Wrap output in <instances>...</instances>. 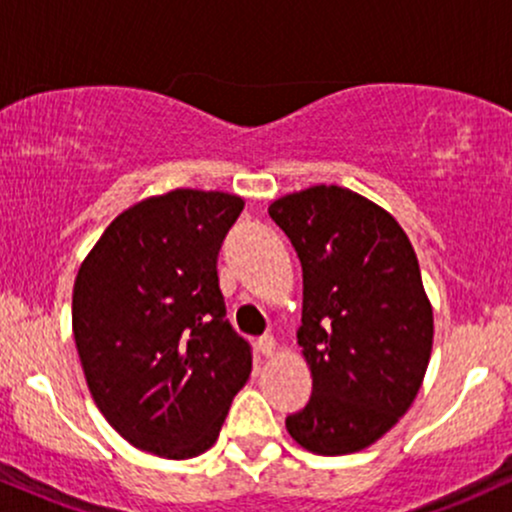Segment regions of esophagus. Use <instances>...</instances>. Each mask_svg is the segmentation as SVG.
<instances>
[{"label": "esophagus", "mask_w": 512, "mask_h": 512, "mask_svg": "<svg viewBox=\"0 0 512 512\" xmlns=\"http://www.w3.org/2000/svg\"><path fill=\"white\" fill-rule=\"evenodd\" d=\"M257 349L262 351V356H274V349H276V342H274V337H260V342H257Z\"/></svg>", "instance_id": "esophagus-1"}]
</instances>
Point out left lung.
Segmentation results:
<instances>
[{"label":"left lung","mask_w":512,"mask_h":512,"mask_svg":"<svg viewBox=\"0 0 512 512\" xmlns=\"http://www.w3.org/2000/svg\"><path fill=\"white\" fill-rule=\"evenodd\" d=\"M269 216L303 267L298 344L313 375V395L286 428L317 455L368 448L407 414L431 358L416 252L385 209L346 187L293 192Z\"/></svg>","instance_id":"obj_1"}]
</instances>
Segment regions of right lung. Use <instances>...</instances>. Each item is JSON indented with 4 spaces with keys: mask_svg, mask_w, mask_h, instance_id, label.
<instances>
[{
    "mask_svg": "<svg viewBox=\"0 0 512 512\" xmlns=\"http://www.w3.org/2000/svg\"><path fill=\"white\" fill-rule=\"evenodd\" d=\"M245 202L173 190L122 211L74 281L72 327L88 390L134 448L202 455L248 383L252 349L226 320L216 257Z\"/></svg>",
    "mask_w": 512,
    "mask_h": 512,
    "instance_id": "1",
    "label": "right lung"
}]
</instances>
